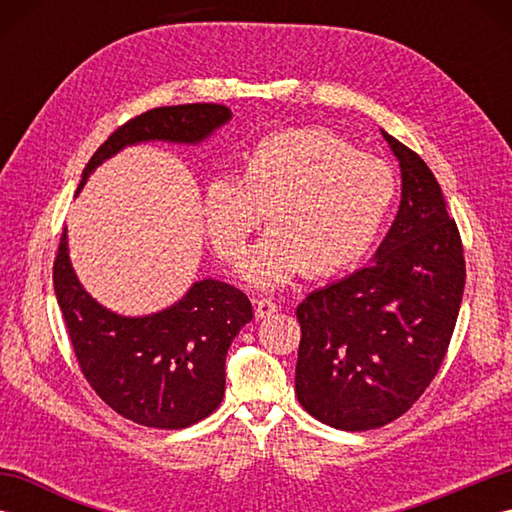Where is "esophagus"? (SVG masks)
Returning <instances> with one entry per match:
<instances>
[{
  "mask_svg": "<svg viewBox=\"0 0 512 512\" xmlns=\"http://www.w3.org/2000/svg\"><path fill=\"white\" fill-rule=\"evenodd\" d=\"M275 312H277V303L273 299L264 297V299H259L255 303V314H257L259 319H266V317H270V314H275Z\"/></svg>",
  "mask_w": 512,
  "mask_h": 512,
  "instance_id": "esophagus-1",
  "label": "esophagus"
}]
</instances>
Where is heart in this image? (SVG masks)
<instances>
[{
    "mask_svg": "<svg viewBox=\"0 0 512 512\" xmlns=\"http://www.w3.org/2000/svg\"><path fill=\"white\" fill-rule=\"evenodd\" d=\"M396 195V171L385 158L330 129H286L244 151L239 178L206 180L202 220L217 255L237 264L268 213L273 231L250 250L242 275L275 288L301 270L323 277L361 262Z\"/></svg>",
    "mask_w": 512,
    "mask_h": 512,
    "instance_id": "obj_1",
    "label": "heart"
}]
</instances>
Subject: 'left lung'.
<instances>
[{
  "mask_svg": "<svg viewBox=\"0 0 512 512\" xmlns=\"http://www.w3.org/2000/svg\"><path fill=\"white\" fill-rule=\"evenodd\" d=\"M383 136L400 162L396 220L374 264L297 308V398L343 431L383 427L424 394L449 350L466 279L458 224L436 176L416 151Z\"/></svg>",
  "mask_w": 512,
  "mask_h": 512,
  "instance_id": "left-lung-1",
  "label": "left lung"
}]
</instances>
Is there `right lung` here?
Here are the masks:
<instances>
[{
	"label": "right lung",
	"instance_id": "obj_1",
	"mask_svg": "<svg viewBox=\"0 0 512 512\" xmlns=\"http://www.w3.org/2000/svg\"><path fill=\"white\" fill-rule=\"evenodd\" d=\"M231 121L217 103L156 107L121 125L83 169L79 191L103 160L147 140L195 145ZM52 284L85 380L123 418L151 429H184L220 407L226 352L253 319V306L235 286L195 281L171 308L147 317H121L96 303L76 279L63 228Z\"/></svg>",
	"mask_w": 512,
	"mask_h": 512
}]
</instances>
